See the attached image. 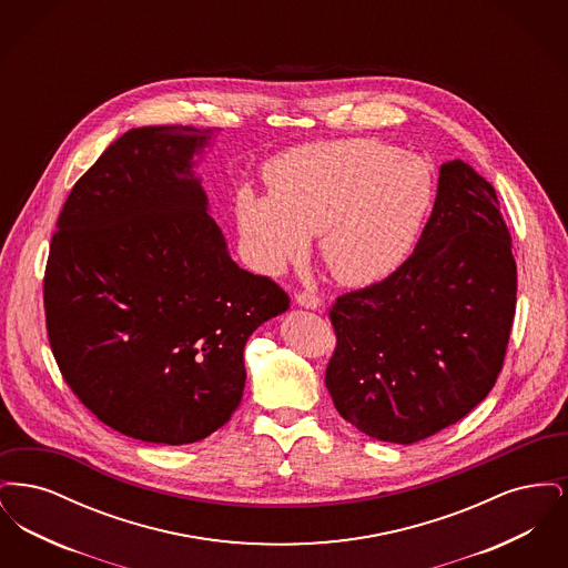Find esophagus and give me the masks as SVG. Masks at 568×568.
<instances>
[{
  "label": "esophagus",
  "instance_id": "esophagus-1",
  "mask_svg": "<svg viewBox=\"0 0 568 568\" xmlns=\"http://www.w3.org/2000/svg\"><path fill=\"white\" fill-rule=\"evenodd\" d=\"M297 306H304V308H320L322 306V297L315 296V294H308V292H300L296 294Z\"/></svg>",
  "mask_w": 568,
  "mask_h": 568
}]
</instances>
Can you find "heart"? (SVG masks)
<instances>
[{"label":"heart","mask_w":568,"mask_h":568,"mask_svg":"<svg viewBox=\"0 0 568 568\" xmlns=\"http://www.w3.org/2000/svg\"><path fill=\"white\" fill-rule=\"evenodd\" d=\"M268 193L243 187L234 216L251 262L281 272L320 234L329 274L373 285L405 262L434 195L428 163L375 138L327 140L274 158Z\"/></svg>","instance_id":"obj_1"}]
</instances>
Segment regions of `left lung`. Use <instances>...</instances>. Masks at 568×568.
Masks as SVG:
<instances>
[{"mask_svg":"<svg viewBox=\"0 0 568 568\" xmlns=\"http://www.w3.org/2000/svg\"><path fill=\"white\" fill-rule=\"evenodd\" d=\"M517 266L496 191L443 163L433 215L387 278L336 297L325 385L359 433L410 445L479 405L503 371Z\"/></svg>","mask_w":568,"mask_h":568,"instance_id":"left-lung-1","label":"left lung"}]
</instances>
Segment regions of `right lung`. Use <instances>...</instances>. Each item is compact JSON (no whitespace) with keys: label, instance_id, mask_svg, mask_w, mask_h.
Returning a JSON list of instances; mask_svg holds the SVG:
<instances>
[{"label":"right lung","instance_id":"right-lung-1","mask_svg":"<svg viewBox=\"0 0 568 568\" xmlns=\"http://www.w3.org/2000/svg\"><path fill=\"white\" fill-rule=\"evenodd\" d=\"M213 130L138 128L70 191L44 272L65 383L102 424L187 445L241 405L244 345L290 297L232 262L193 155Z\"/></svg>","mask_w":568,"mask_h":568}]
</instances>
